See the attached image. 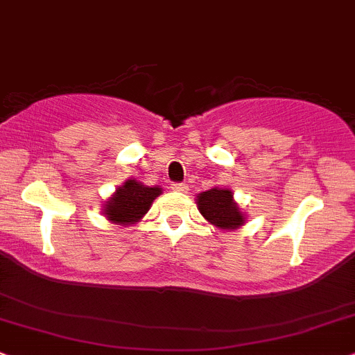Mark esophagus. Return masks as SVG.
<instances>
[{
	"label": "esophagus",
	"instance_id": "34e87169",
	"mask_svg": "<svg viewBox=\"0 0 355 355\" xmlns=\"http://www.w3.org/2000/svg\"><path fill=\"white\" fill-rule=\"evenodd\" d=\"M171 189L176 191V192H187L189 191V187L186 184H182V182H174V184H171Z\"/></svg>",
	"mask_w": 355,
	"mask_h": 355
}]
</instances>
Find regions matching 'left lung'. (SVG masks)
I'll list each match as a JSON object with an SVG mask.
<instances>
[{
	"label": "left lung",
	"instance_id": "1",
	"mask_svg": "<svg viewBox=\"0 0 355 355\" xmlns=\"http://www.w3.org/2000/svg\"><path fill=\"white\" fill-rule=\"evenodd\" d=\"M196 204L205 220L220 230H237L247 222V216L234 199V192L227 187L216 186L200 192Z\"/></svg>",
	"mask_w": 355,
	"mask_h": 355
}]
</instances>
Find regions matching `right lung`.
I'll return each instance as SVG.
<instances>
[{
	"mask_svg": "<svg viewBox=\"0 0 355 355\" xmlns=\"http://www.w3.org/2000/svg\"><path fill=\"white\" fill-rule=\"evenodd\" d=\"M159 194H163L161 186H144L138 179L130 178L105 200L102 214L110 224L133 225L146 216Z\"/></svg>",
	"mask_w": 355,
	"mask_h": 355,
	"instance_id": "add662e5",
	"label": "right lung"
}]
</instances>
